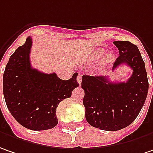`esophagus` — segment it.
<instances>
[{
  "instance_id": "1",
  "label": "esophagus",
  "mask_w": 153,
  "mask_h": 153,
  "mask_svg": "<svg viewBox=\"0 0 153 153\" xmlns=\"http://www.w3.org/2000/svg\"><path fill=\"white\" fill-rule=\"evenodd\" d=\"M77 81H78L79 84L81 83V81H82V74H78V76H77Z\"/></svg>"
}]
</instances>
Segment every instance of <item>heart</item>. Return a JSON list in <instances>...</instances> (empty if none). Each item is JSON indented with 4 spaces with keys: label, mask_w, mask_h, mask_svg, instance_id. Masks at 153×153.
<instances>
[{
    "label": "heart",
    "mask_w": 153,
    "mask_h": 153,
    "mask_svg": "<svg viewBox=\"0 0 153 153\" xmlns=\"http://www.w3.org/2000/svg\"><path fill=\"white\" fill-rule=\"evenodd\" d=\"M104 54H105V51H104L103 49H98L96 50L94 53L93 58L95 60H99V59H100L103 57ZM113 59H114V56H113L112 54H110V55L106 56L105 61H106L107 63H111V62H112Z\"/></svg>",
    "instance_id": "obj_1"
}]
</instances>
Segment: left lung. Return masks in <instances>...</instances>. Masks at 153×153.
<instances>
[{
  "mask_svg": "<svg viewBox=\"0 0 153 153\" xmlns=\"http://www.w3.org/2000/svg\"><path fill=\"white\" fill-rule=\"evenodd\" d=\"M120 51L112 70L126 64L132 74L126 82H112L108 77L83 75L81 87L85 91L83 105L85 120L92 126L105 131H118L135 120L148 93L145 62L136 45L117 41Z\"/></svg>",
  "mask_w": 153,
  "mask_h": 153,
  "instance_id": "left-lung-1",
  "label": "left lung"
}]
</instances>
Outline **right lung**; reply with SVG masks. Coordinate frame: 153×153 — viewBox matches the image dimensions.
I'll use <instances>...</instances> for the list:
<instances>
[{"label":"right lung","mask_w":153,"mask_h":153,"mask_svg":"<svg viewBox=\"0 0 153 153\" xmlns=\"http://www.w3.org/2000/svg\"><path fill=\"white\" fill-rule=\"evenodd\" d=\"M32 38L10 56L3 74V94L7 106L22 126L33 131L48 130L58 124L56 109L79 86L78 74L63 80L56 74H44L30 63Z\"/></svg>","instance_id":"1"}]
</instances>
